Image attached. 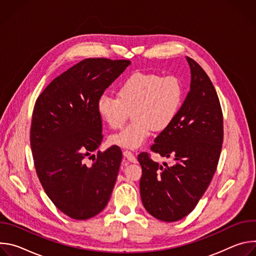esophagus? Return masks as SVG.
<instances>
[{"instance_id": "1", "label": "esophagus", "mask_w": 256, "mask_h": 256, "mask_svg": "<svg viewBox=\"0 0 256 256\" xmlns=\"http://www.w3.org/2000/svg\"><path fill=\"white\" fill-rule=\"evenodd\" d=\"M124 156L130 162H132V163H136V156L134 155L132 152H130V151H128V150H124Z\"/></svg>"}]
</instances>
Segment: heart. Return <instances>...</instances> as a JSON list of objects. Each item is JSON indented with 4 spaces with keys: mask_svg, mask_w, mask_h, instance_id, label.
<instances>
[{
    "mask_svg": "<svg viewBox=\"0 0 256 256\" xmlns=\"http://www.w3.org/2000/svg\"><path fill=\"white\" fill-rule=\"evenodd\" d=\"M184 99V86L176 76L136 72L118 86V96L102 94L97 101L100 118L112 128H120L132 110L134 122L110 136L114 144L140 148L153 130H166L176 118Z\"/></svg>",
    "mask_w": 256,
    "mask_h": 256,
    "instance_id": "1",
    "label": "heart"
}]
</instances>
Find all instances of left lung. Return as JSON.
<instances>
[{"label": "left lung", "mask_w": 256, "mask_h": 256, "mask_svg": "<svg viewBox=\"0 0 256 256\" xmlns=\"http://www.w3.org/2000/svg\"><path fill=\"white\" fill-rule=\"evenodd\" d=\"M186 60L190 90L174 122L151 146V151L173 157L175 163L159 165L146 152L138 156L142 204L164 222L181 220L194 210L210 184L223 144V114L214 87L196 60Z\"/></svg>", "instance_id": "obj_1"}]
</instances>
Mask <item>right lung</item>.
<instances>
[{
  "instance_id": "obj_1",
  "label": "right lung",
  "mask_w": 256,
  "mask_h": 256,
  "mask_svg": "<svg viewBox=\"0 0 256 256\" xmlns=\"http://www.w3.org/2000/svg\"><path fill=\"white\" fill-rule=\"evenodd\" d=\"M130 64L128 60L85 58L52 80L35 102L30 144L36 173L54 204L75 220L99 214L114 188L120 147L91 156L103 138L97 101Z\"/></svg>"
}]
</instances>
